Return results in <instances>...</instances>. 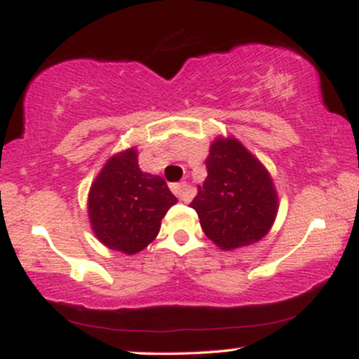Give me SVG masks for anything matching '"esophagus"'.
Returning a JSON list of instances; mask_svg holds the SVG:
<instances>
[{"label": "esophagus", "instance_id": "34e87169", "mask_svg": "<svg viewBox=\"0 0 359 359\" xmlns=\"http://www.w3.org/2000/svg\"><path fill=\"white\" fill-rule=\"evenodd\" d=\"M172 191H174V194L179 197L180 201H191L192 192H191V187H189V184H185V182L174 184L172 185Z\"/></svg>", "mask_w": 359, "mask_h": 359}]
</instances>
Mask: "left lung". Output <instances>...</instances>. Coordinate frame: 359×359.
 <instances>
[{
	"label": "left lung",
	"instance_id": "1",
	"mask_svg": "<svg viewBox=\"0 0 359 359\" xmlns=\"http://www.w3.org/2000/svg\"><path fill=\"white\" fill-rule=\"evenodd\" d=\"M208 177L191 208L205 236L221 250L266 236L278 211V194L265 165L234 137H217L205 158Z\"/></svg>",
	"mask_w": 359,
	"mask_h": 359
}]
</instances>
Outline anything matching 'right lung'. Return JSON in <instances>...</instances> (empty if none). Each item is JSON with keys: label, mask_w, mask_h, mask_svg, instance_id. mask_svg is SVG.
I'll list each match as a JSON object with an SVG mask.
<instances>
[{"label": "right lung", "mask_w": 359, "mask_h": 359, "mask_svg": "<svg viewBox=\"0 0 359 359\" xmlns=\"http://www.w3.org/2000/svg\"><path fill=\"white\" fill-rule=\"evenodd\" d=\"M174 204L177 197L165 180L143 172L137 148H126L111 156L90 184V229L109 250L135 255L155 240Z\"/></svg>", "instance_id": "obj_1"}]
</instances>
